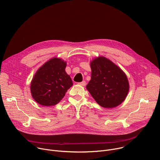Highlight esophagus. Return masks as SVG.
Segmentation results:
<instances>
[{
  "label": "esophagus",
  "mask_w": 160,
  "mask_h": 160,
  "mask_svg": "<svg viewBox=\"0 0 160 160\" xmlns=\"http://www.w3.org/2000/svg\"><path fill=\"white\" fill-rule=\"evenodd\" d=\"M78 84H79V85H81V86H84L86 85V81H82V82H79Z\"/></svg>",
  "instance_id": "34e87169"
}]
</instances>
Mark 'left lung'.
<instances>
[{"mask_svg":"<svg viewBox=\"0 0 160 160\" xmlns=\"http://www.w3.org/2000/svg\"><path fill=\"white\" fill-rule=\"evenodd\" d=\"M92 78L86 89L102 107L113 108L121 104L129 91L125 74L108 58L100 57L90 64Z\"/></svg>","mask_w":160,"mask_h":160,"instance_id":"8db88e82","label":"left lung"}]
</instances>
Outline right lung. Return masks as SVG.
<instances>
[{"instance_id":"right-lung-1","label":"right lung","mask_w":160,"mask_h":160,"mask_svg":"<svg viewBox=\"0 0 160 160\" xmlns=\"http://www.w3.org/2000/svg\"><path fill=\"white\" fill-rule=\"evenodd\" d=\"M66 62L53 58L46 62L35 73L30 86L32 96L44 106L57 104L73 85L66 73Z\"/></svg>"}]
</instances>
